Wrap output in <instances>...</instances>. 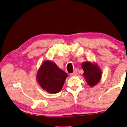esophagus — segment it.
Listing matches in <instances>:
<instances>
[{
  "label": "esophagus",
  "instance_id": "esophagus-1",
  "mask_svg": "<svg viewBox=\"0 0 127 127\" xmlns=\"http://www.w3.org/2000/svg\"><path fill=\"white\" fill-rule=\"evenodd\" d=\"M77 74H78L77 72L74 71V72H72V73H71V74H70V75L71 76V77H73V76H77Z\"/></svg>",
  "mask_w": 127,
  "mask_h": 127
}]
</instances>
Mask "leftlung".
<instances>
[{
    "mask_svg": "<svg viewBox=\"0 0 127 127\" xmlns=\"http://www.w3.org/2000/svg\"><path fill=\"white\" fill-rule=\"evenodd\" d=\"M84 70L83 76L87 84L91 87H94L102 78V72L100 67L96 63L87 61L81 64Z\"/></svg>",
    "mask_w": 127,
    "mask_h": 127,
    "instance_id": "8db88e82",
    "label": "left lung"
}]
</instances>
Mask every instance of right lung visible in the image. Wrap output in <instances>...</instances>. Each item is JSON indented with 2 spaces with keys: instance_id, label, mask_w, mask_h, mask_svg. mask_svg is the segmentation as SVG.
<instances>
[{
  "instance_id": "right-lung-1",
  "label": "right lung",
  "mask_w": 127,
  "mask_h": 127,
  "mask_svg": "<svg viewBox=\"0 0 127 127\" xmlns=\"http://www.w3.org/2000/svg\"><path fill=\"white\" fill-rule=\"evenodd\" d=\"M67 77L66 72L59 68L56 63L47 60L40 66L36 78L42 89L55 94L60 92Z\"/></svg>"
}]
</instances>
